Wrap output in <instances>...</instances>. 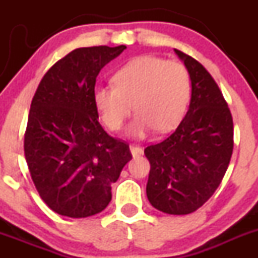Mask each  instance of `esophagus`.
<instances>
[{
  "mask_svg": "<svg viewBox=\"0 0 258 258\" xmlns=\"http://www.w3.org/2000/svg\"><path fill=\"white\" fill-rule=\"evenodd\" d=\"M130 151H131V153H132V156H134V157H136V156L144 155V150H142V147H140V146H137V145L130 146Z\"/></svg>",
  "mask_w": 258,
  "mask_h": 258,
  "instance_id": "esophagus-1",
  "label": "esophagus"
}]
</instances>
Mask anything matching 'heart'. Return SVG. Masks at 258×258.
Returning a JSON list of instances; mask_svg holds the SVG:
<instances>
[{
  "label": "heart",
  "mask_w": 258,
  "mask_h": 258,
  "mask_svg": "<svg viewBox=\"0 0 258 258\" xmlns=\"http://www.w3.org/2000/svg\"><path fill=\"white\" fill-rule=\"evenodd\" d=\"M113 86H98L93 101L103 123L118 131L137 111L127 134L142 139L157 130L161 134L178 126L191 98V79L186 66L156 56H140L127 62L112 77Z\"/></svg>",
  "instance_id": "b5f03b06"
}]
</instances>
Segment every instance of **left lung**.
<instances>
[{
	"mask_svg": "<svg viewBox=\"0 0 258 258\" xmlns=\"http://www.w3.org/2000/svg\"><path fill=\"white\" fill-rule=\"evenodd\" d=\"M191 79V101L176 131L145 148L150 161L146 194L155 209L188 215L220 186L233 151V121L227 102L206 69L175 49Z\"/></svg>",
	"mask_w": 258,
	"mask_h": 258,
	"instance_id": "obj_1",
	"label": "left lung"
}]
</instances>
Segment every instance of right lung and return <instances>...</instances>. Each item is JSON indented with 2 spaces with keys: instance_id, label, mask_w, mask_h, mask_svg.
I'll return each mask as SVG.
<instances>
[{
  "instance_id": "1",
  "label": "right lung",
  "mask_w": 258,
  "mask_h": 258,
  "mask_svg": "<svg viewBox=\"0 0 258 258\" xmlns=\"http://www.w3.org/2000/svg\"><path fill=\"white\" fill-rule=\"evenodd\" d=\"M124 48L74 49L46 72L32 98L26 161L41 199L58 215L82 218L105 210L111 184L132 158L128 145L102 128L93 101L98 74Z\"/></svg>"
}]
</instances>
